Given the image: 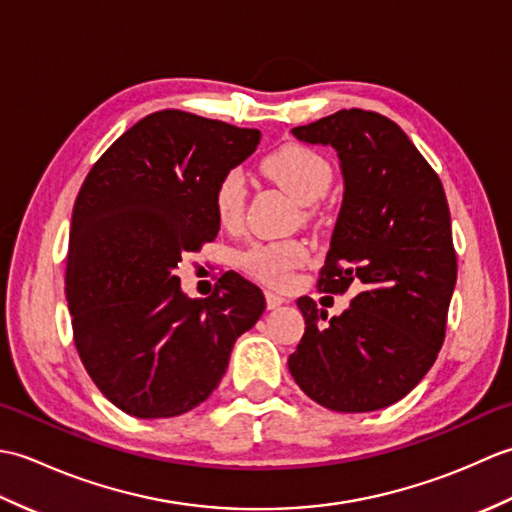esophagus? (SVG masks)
<instances>
[{"label":"esophagus","mask_w":512,"mask_h":512,"mask_svg":"<svg viewBox=\"0 0 512 512\" xmlns=\"http://www.w3.org/2000/svg\"><path fill=\"white\" fill-rule=\"evenodd\" d=\"M284 301H286V299L281 297V295H275V292H266V306H268V310L279 308Z\"/></svg>","instance_id":"34e87169"}]
</instances>
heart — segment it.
<instances>
[{"label": "heart", "instance_id": "heart-1", "mask_svg": "<svg viewBox=\"0 0 512 512\" xmlns=\"http://www.w3.org/2000/svg\"><path fill=\"white\" fill-rule=\"evenodd\" d=\"M262 171L286 189L299 204H312L328 193L332 184L330 162L317 151L288 143L270 151L262 160ZM213 211L224 228L242 224L246 206V182L239 169H228L217 178L213 187ZM308 259V248L299 239H279V242H255L242 255L239 264L250 277L273 288H286L292 273Z\"/></svg>", "mask_w": 512, "mask_h": 512}]
</instances>
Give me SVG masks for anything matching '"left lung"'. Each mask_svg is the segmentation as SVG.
<instances>
[{
	"mask_svg": "<svg viewBox=\"0 0 512 512\" xmlns=\"http://www.w3.org/2000/svg\"><path fill=\"white\" fill-rule=\"evenodd\" d=\"M332 145L345 193L319 290L358 295L341 317L301 297L306 332L288 369L306 396L345 413L394 405L436 363L458 277L451 213L438 173L387 116L341 110L292 129Z\"/></svg>",
	"mask_w": 512,
	"mask_h": 512,
	"instance_id": "obj_1",
	"label": "left lung"
}]
</instances>
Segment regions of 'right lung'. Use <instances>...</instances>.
I'll return each mask as SVG.
<instances>
[{
    "label": "right lung",
    "instance_id": "right-lung-1",
    "mask_svg": "<svg viewBox=\"0 0 512 512\" xmlns=\"http://www.w3.org/2000/svg\"><path fill=\"white\" fill-rule=\"evenodd\" d=\"M189 112L145 116L94 162L76 195L65 299L74 345L101 394L136 418H173L213 394L262 290L228 270L206 299L173 270L220 231L213 187L259 145Z\"/></svg>",
    "mask_w": 512,
    "mask_h": 512
}]
</instances>
